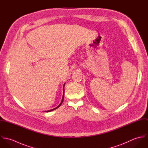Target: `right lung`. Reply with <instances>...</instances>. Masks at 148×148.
Listing matches in <instances>:
<instances>
[{
    "label": "right lung",
    "instance_id": "add662e5",
    "mask_svg": "<svg viewBox=\"0 0 148 148\" xmlns=\"http://www.w3.org/2000/svg\"><path fill=\"white\" fill-rule=\"evenodd\" d=\"M65 83H64V84L63 85V98H62V101H61V103H60V104L59 105V106H58L56 108H54V109H51V110H47V111H45V112H51V111H52V110H55V109H57V108H58L60 106H61L62 104V103H63V102L64 100V86H65Z\"/></svg>",
    "mask_w": 148,
    "mask_h": 148
}]
</instances>
